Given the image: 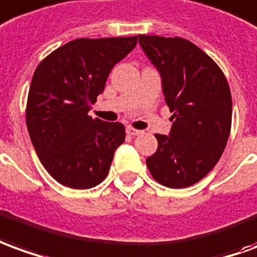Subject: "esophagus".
<instances>
[{
  "instance_id": "esophagus-1",
  "label": "esophagus",
  "mask_w": 257,
  "mask_h": 257,
  "mask_svg": "<svg viewBox=\"0 0 257 257\" xmlns=\"http://www.w3.org/2000/svg\"><path fill=\"white\" fill-rule=\"evenodd\" d=\"M125 132H127V134H128V136H140V134H141V130H136V128H133V127H127V130H125Z\"/></svg>"
}]
</instances>
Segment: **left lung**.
I'll return each instance as SVG.
<instances>
[{
	"instance_id": "obj_1",
	"label": "left lung",
	"mask_w": 257,
	"mask_h": 257,
	"mask_svg": "<svg viewBox=\"0 0 257 257\" xmlns=\"http://www.w3.org/2000/svg\"><path fill=\"white\" fill-rule=\"evenodd\" d=\"M162 79L173 113L169 136L155 134L158 149L147 158L152 177L169 188H185L216 166L231 130L232 101L225 76L188 40L138 36Z\"/></svg>"
}]
</instances>
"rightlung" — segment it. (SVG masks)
<instances>
[{
  "label": "right lung",
  "mask_w": 257,
  "mask_h": 257,
  "mask_svg": "<svg viewBox=\"0 0 257 257\" xmlns=\"http://www.w3.org/2000/svg\"><path fill=\"white\" fill-rule=\"evenodd\" d=\"M137 45L134 37L77 38L45 58L33 74L26 124L40 162L62 185L102 183L124 125L92 119L88 110L113 66Z\"/></svg>",
  "instance_id": "1"
}]
</instances>
